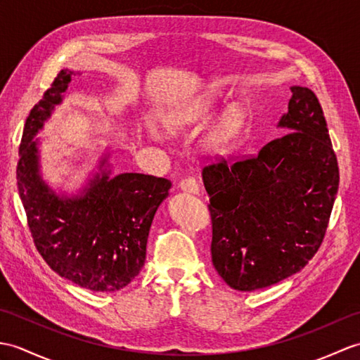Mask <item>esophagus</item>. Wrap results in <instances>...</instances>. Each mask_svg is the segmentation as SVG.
I'll list each match as a JSON object with an SVG mask.
<instances>
[{"label":"esophagus","mask_w":360,"mask_h":360,"mask_svg":"<svg viewBox=\"0 0 360 360\" xmlns=\"http://www.w3.org/2000/svg\"><path fill=\"white\" fill-rule=\"evenodd\" d=\"M179 188L188 193H198L200 192V184H198V179L195 176H186V178L179 181Z\"/></svg>","instance_id":"1"}]
</instances>
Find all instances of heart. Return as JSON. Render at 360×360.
<instances>
[{"instance_id": "1", "label": "heart", "mask_w": 360, "mask_h": 360, "mask_svg": "<svg viewBox=\"0 0 360 360\" xmlns=\"http://www.w3.org/2000/svg\"><path fill=\"white\" fill-rule=\"evenodd\" d=\"M213 111V105L209 101H200L193 102L192 105H187L174 116L173 127L178 129H184L190 127H198L204 124L205 120L210 117ZM241 125V116L236 110L227 112V116L223 122L215 128V131L210 134V143L215 147H223L238 131Z\"/></svg>"}]
</instances>
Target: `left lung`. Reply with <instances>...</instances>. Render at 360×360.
<instances>
[{"label": "left lung", "instance_id": "obj_1", "mask_svg": "<svg viewBox=\"0 0 360 360\" xmlns=\"http://www.w3.org/2000/svg\"><path fill=\"white\" fill-rule=\"evenodd\" d=\"M280 127L290 131L255 155L202 168L210 202L212 262L229 286L255 290L303 269L325 238L339 165L323 110L292 86Z\"/></svg>", "mask_w": 360, "mask_h": 360}]
</instances>
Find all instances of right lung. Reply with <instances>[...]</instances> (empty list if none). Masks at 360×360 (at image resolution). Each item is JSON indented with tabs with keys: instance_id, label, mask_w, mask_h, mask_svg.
I'll return each instance as SVG.
<instances>
[{
	"instance_id": "obj_1",
	"label": "right lung",
	"mask_w": 360,
	"mask_h": 360,
	"mask_svg": "<svg viewBox=\"0 0 360 360\" xmlns=\"http://www.w3.org/2000/svg\"><path fill=\"white\" fill-rule=\"evenodd\" d=\"M72 71L62 70L29 112L20 143L18 193L38 254L53 272L98 292L125 288L145 263L153 217L172 182L142 173L97 176L86 193L63 200L38 174L34 134L62 101Z\"/></svg>"
}]
</instances>
